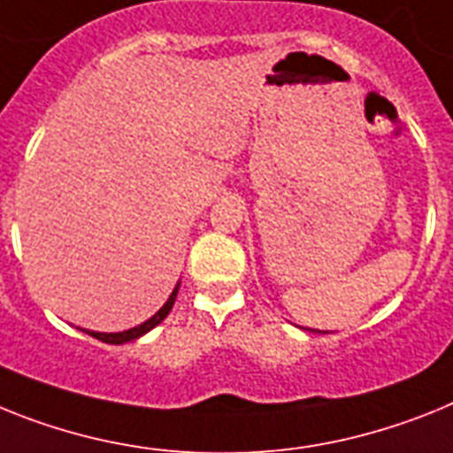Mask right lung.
Listing matches in <instances>:
<instances>
[{
	"mask_svg": "<svg viewBox=\"0 0 453 453\" xmlns=\"http://www.w3.org/2000/svg\"><path fill=\"white\" fill-rule=\"evenodd\" d=\"M177 292H180V283H177V288H174L173 295L168 297V302L163 303L161 309H158V313L151 315L150 320L142 322V325L133 326V329H127V332H119V334H101V332H87V334L94 338H98V341H104V343H110V345H121V343H128V341H135V338H140L142 334H147L150 329H154L156 325H161V322L168 318V313L173 311L174 299H177Z\"/></svg>",
	"mask_w": 453,
	"mask_h": 453,
	"instance_id": "add662e5",
	"label": "right lung"
}]
</instances>
